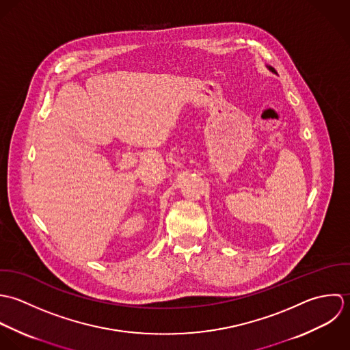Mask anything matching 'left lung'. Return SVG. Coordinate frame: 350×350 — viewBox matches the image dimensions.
Here are the masks:
<instances>
[{
    "instance_id": "8db88e82",
    "label": "left lung",
    "mask_w": 350,
    "mask_h": 350,
    "mask_svg": "<svg viewBox=\"0 0 350 350\" xmlns=\"http://www.w3.org/2000/svg\"><path fill=\"white\" fill-rule=\"evenodd\" d=\"M267 68H268V69H269V70L273 71V72H276V70H275V69H273V68H271V66H267Z\"/></svg>"
}]
</instances>
